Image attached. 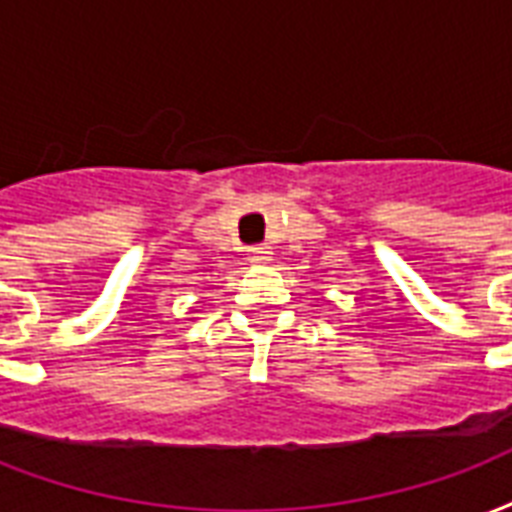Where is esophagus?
Returning <instances> with one entry per match:
<instances>
[{
  "label": "esophagus",
  "instance_id": "1",
  "mask_svg": "<svg viewBox=\"0 0 512 512\" xmlns=\"http://www.w3.org/2000/svg\"><path fill=\"white\" fill-rule=\"evenodd\" d=\"M249 260H252V263H268V260H271V249L252 247L249 249Z\"/></svg>",
  "mask_w": 512,
  "mask_h": 512
}]
</instances>
